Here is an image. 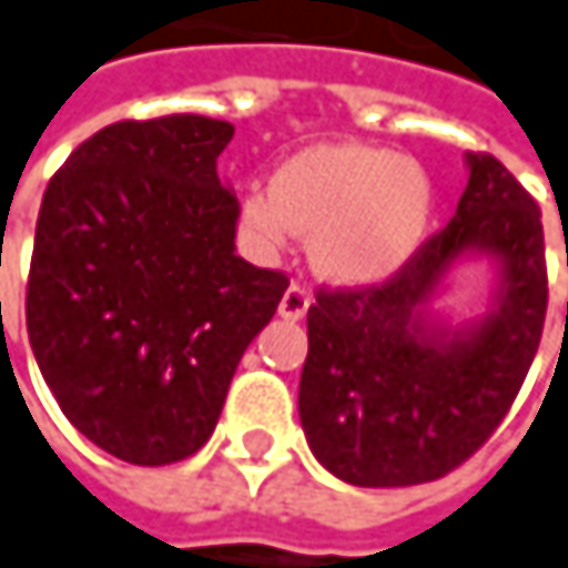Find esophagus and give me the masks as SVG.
<instances>
[{
    "instance_id": "obj_1",
    "label": "esophagus",
    "mask_w": 568,
    "mask_h": 568,
    "mask_svg": "<svg viewBox=\"0 0 568 568\" xmlns=\"http://www.w3.org/2000/svg\"><path fill=\"white\" fill-rule=\"evenodd\" d=\"M308 305H312V295H308V288H305V285L292 283L288 288H285L283 302H280V315L292 318V322H298V318H305Z\"/></svg>"
}]
</instances>
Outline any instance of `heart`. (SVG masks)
Wrapping results in <instances>:
<instances>
[{
  "label": "heart",
  "mask_w": 568,
  "mask_h": 568,
  "mask_svg": "<svg viewBox=\"0 0 568 568\" xmlns=\"http://www.w3.org/2000/svg\"><path fill=\"white\" fill-rule=\"evenodd\" d=\"M430 180L382 148L315 144L288 158L270 190L243 200V223L266 250L312 236V266L338 283L392 276L420 246Z\"/></svg>",
  "instance_id": "heart-1"
}]
</instances>
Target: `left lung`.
<instances>
[{"label": "left lung", "mask_w": 568, "mask_h": 568, "mask_svg": "<svg viewBox=\"0 0 568 568\" xmlns=\"http://www.w3.org/2000/svg\"><path fill=\"white\" fill-rule=\"evenodd\" d=\"M467 164L454 220L400 270L372 285H318L308 305L298 417L312 454L345 484L414 487L457 470L504 424L539 348L542 213L494 154H467ZM467 248L501 260V308L467 339L444 343L419 305Z\"/></svg>", "instance_id": "1"}]
</instances>
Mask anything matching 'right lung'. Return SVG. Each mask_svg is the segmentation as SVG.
Masks as SVG:
<instances>
[{
  "label": "right lung",
  "instance_id": "obj_1",
  "mask_svg": "<svg viewBox=\"0 0 568 568\" xmlns=\"http://www.w3.org/2000/svg\"><path fill=\"white\" fill-rule=\"evenodd\" d=\"M203 114L91 134L42 196L26 325L64 417L138 467L196 454L288 276L236 256V193Z\"/></svg>",
  "mask_w": 568,
  "mask_h": 568
}]
</instances>
